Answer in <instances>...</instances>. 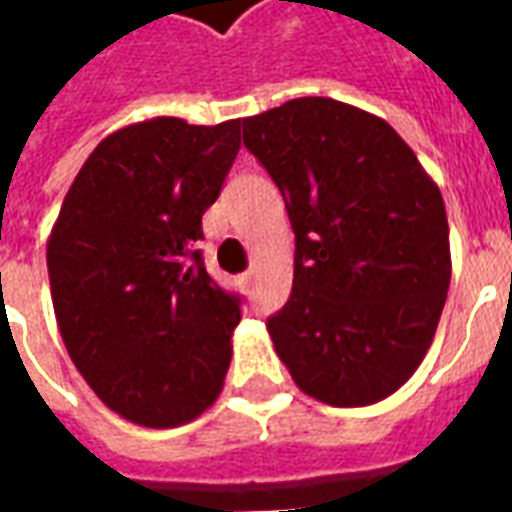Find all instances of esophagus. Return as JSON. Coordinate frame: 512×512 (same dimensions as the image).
<instances>
[{
    "label": "esophagus",
    "mask_w": 512,
    "mask_h": 512,
    "mask_svg": "<svg viewBox=\"0 0 512 512\" xmlns=\"http://www.w3.org/2000/svg\"><path fill=\"white\" fill-rule=\"evenodd\" d=\"M252 279H255V271H244V274H241V282H244V285H249Z\"/></svg>",
    "instance_id": "34e87169"
}]
</instances>
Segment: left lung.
<instances>
[{
	"mask_svg": "<svg viewBox=\"0 0 512 512\" xmlns=\"http://www.w3.org/2000/svg\"><path fill=\"white\" fill-rule=\"evenodd\" d=\"M244 145L282 191L296 233L293 290L268 318L274 351L321 403L384 400L425 359L447 301L439 186L386 120L334 98L246 117Z\"/></svg>",
	"mask_w": 512,
	"mask_h": 512,
	"instance_id": "obj_1",
	"label": "left lung"
}]
</instances>
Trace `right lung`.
Segmentation results:
<instances>
[{
    "instance_id": "1",
    "label": "right lung",
    "mask_w": 512,
    "mask_h": 512,
    "mask_svg": "<svg viewBox=\"0 0 512 512\" xmlns=\"http://www.w3.org/2000/svg\"><path fill=\"white\" fill-rule=\"evenodd\" d=\"M238 128L180 117L120 128L84 161L51 227L62 343L95 395L142 428L186 425L224 386L241 307L194 241L238 156Z\"/></svg>"
}]
</instances>
